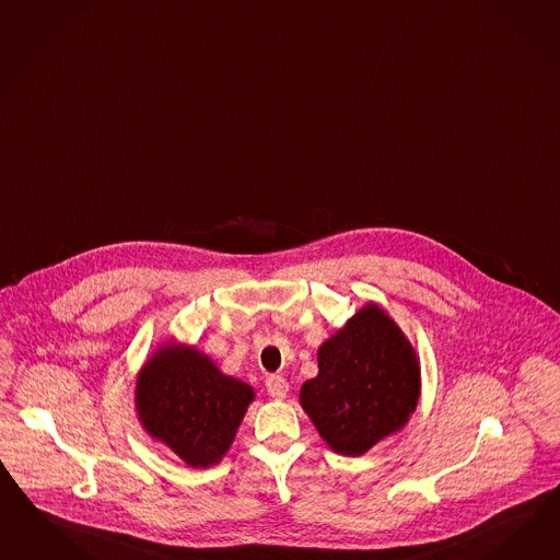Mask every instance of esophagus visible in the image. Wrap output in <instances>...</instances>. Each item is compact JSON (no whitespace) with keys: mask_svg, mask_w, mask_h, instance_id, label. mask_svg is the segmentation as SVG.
I'll return each mask as SVG.
<instances>
[{"mask_svg":"<svg viewBox=\"0 0 560 560\" xmlns=\"http://www.w3.org/2000/svg\"><path fill=\"white\" fill-rule=\"evenodd\" d=\"M267 392L275 399H285L288 397L289 392V383L288 378L281 377V375H271V377H267Z\"/></svg>","mask_w":560,"mask_h":560,"instance_id":"obj_1","label":"esophagus"}]
</instances>
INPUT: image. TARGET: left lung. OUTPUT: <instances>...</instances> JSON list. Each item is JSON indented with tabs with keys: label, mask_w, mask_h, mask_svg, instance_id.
<instances>
[{
	"label": "left lung",
	"mask_w": 560,
	"mask_h": 560,
	"mask_svg": "<svg viewBox=\"0 0 560 560\" xmlns=\"http://www.w3.org/2000/svg\"><path fill=\"white\" fill-rule=\"evenodd\" d=\"M420 399V361L406 334L366 303L318 350V377L300 401L334 453L361 456L408 423Z\"/></svg>",
	"instance_id": "obj_1"
}]
</instances>
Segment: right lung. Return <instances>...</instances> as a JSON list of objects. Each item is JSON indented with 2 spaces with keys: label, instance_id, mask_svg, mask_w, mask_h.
Wrapping results in <instances>:
<instances>
[{
  "label": "right lung",
  "instance_id": "add662e5",
  "mask_svg": "<svg viewBox=\"0 0 560 560\" xmlns=\"http://www.w3.org/2000/svg\"><path fill=\"white\" fill-rule=\"evenodd\" d=\"M253 399L250 385L177 342L159 348L138 373V420L196 469L222 460Z\"/></svg>",
  "mask_w": 560,
  "mask_h": 560
}]
</instances>
